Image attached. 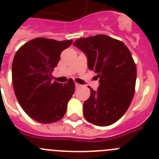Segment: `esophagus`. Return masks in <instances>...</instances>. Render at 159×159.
<instances>
[{
	"instance_id": "34e87169",
	"label": "esophagus",
	"mask_w": 159,
	"mask_h": 159,
	"mask_svg": "<svg viewBox=\"0 0 159 159\" xmlns=\"http://www.w3.org/2000/svg\"><path fill=\"white\" fill-rule=\"evenodd\" d=\"M81 87H82V85H81V84H78V83H75V88H81Z\"/></svg>"
}]
</instances>
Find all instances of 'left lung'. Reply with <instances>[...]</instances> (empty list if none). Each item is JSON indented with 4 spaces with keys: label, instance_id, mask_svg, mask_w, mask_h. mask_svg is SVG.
Returning <instances> with one entry per match:
<instances>
[{
    "label": "left lung",
    "instance_id": "left-lung-1",
    "mask_svg": "<svg viewBox=\"0 0 159 159\" xmlns=\"http://www.w3.org/2000/svg\"><path fill=\"white\" fill-rule=\"evenodd\" d=\"M88 57V67L99 78L96 91L92 88L84 102V116L89 123L104 127L126 113L134 95L137 69L128 48L120 40L96 35L73 43Z\"/></svg>",
    "mask_w": 159,
    "mask_h": 159
}]
</instances>
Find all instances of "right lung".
I'll return each instance as SVG.
<instances>
[{
  "label": "right lung",
  "instance_id": "obj_1",
  "mask_svg": "<svg viewBox=\"0 0 159 159\" xmlns=\"http://www.w3.org/2000/svg\"><path fill=\"white\" fill-rule=\"evenodd\" d=\"M71 43V40L38 37L25 43L15 54L12 66L14 92L25 113L39 123L62 119L75 92L72 80L62 84L51 79L60 54Z\"/></svg>",
  "mask_w": 159,
  "mask_h": 159
}]
</instances>
